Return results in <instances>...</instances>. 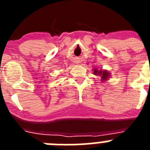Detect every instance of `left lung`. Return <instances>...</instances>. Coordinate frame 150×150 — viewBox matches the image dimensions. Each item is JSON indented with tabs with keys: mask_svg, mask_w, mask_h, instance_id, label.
Here are the masks:
<instances>
[{
	"mask_svg": "<svg viewBox=\"0 0 150 150\" xmlns=\"http://www.w3.org/2000/svg\"><path fill=\"white\" fill-rule=\"evenodd\" d=\"M95 74H101V75H102V78H103V79H107V78L108 77V73H107V71H103V72H102L101 71H97V70H95Z\"/></svg>",
	"mask_w": 150,
	"mask_h": 150,
	"instance_id": "1",
	"label": "left lung"
}]
</instances>
